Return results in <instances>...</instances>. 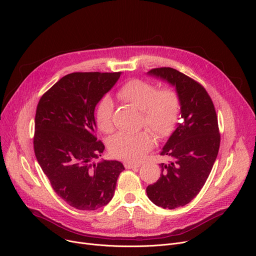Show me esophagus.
Segmentation results:
<instances>
[{"instance_id":"obj_1","label":"esophagus","mask_w":256,"mask_h":256,"mask_svg":"<svg viewBox=\"0 0 256 256\" xmlns=\"http://www.w3.org/2000/svg\"><path fill=\"white\" fill-rule=\"evenodd\" d=\"M124 165V168H126V169H135V168L140 167V164H136V163H128V162H126Z\"/></svg>"}]
</instances>
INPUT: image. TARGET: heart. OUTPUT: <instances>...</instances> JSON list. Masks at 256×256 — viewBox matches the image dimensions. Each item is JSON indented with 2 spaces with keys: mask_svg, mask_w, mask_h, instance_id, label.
Masks as SVG:
<instances>
[{
  "mask_svg": "<svg viewBox=\"0 0 256 256\" xmlns=\"http://www.w3.org/2000/svg\"><path fill=\"white\" fill-rule=\"evenodd\" d=\"M116 96L141 111L140 124L148 128L158 139L169 137L176 128L182 112V100L176 89L158 87L144 80L134 78L121 86ZM114 104L110 96H102L96 110V121L98 128L109 134L113 132ZM152 146L150 132L142 130L138 134L118 132L109 139L108 148L116 158L137 162Z\"/></svg>",
  "mask_w": 256,
  "mask_h": 256,
  "instance_id": "obj_1",
  "label": "heart"
}]
</instances>
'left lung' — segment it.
Returning a JSON list of instances; mask_svg holds the SVG:
<instances>
[{
    "label": "left lung",
    "mask_w": 256,
    "mask_h": 256,
    "mask_svg": "<svg viewBox=\"0 0 256 256\" xmlns=\"http://www.w3.org/2000/svg\"><path fill=\"white\" fill-rule=\"evenodd\" d=\"M176 86L182 100V117L160 156L170 158L162 163L160 178L146 188L152 202L173 210L191 202L204 186L220 147V130L214 106L206 88L194 78L171 67L148 72Z\"/></svg>",
    "instance_id": "left-lung-1"
}]
</instances>
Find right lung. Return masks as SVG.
<instances>
[{"label":"right lung","instance_id":"right-lung-1","mask_svg":"<svg viewBox=\"0 0 256 256\" xmlns=\"http://www.w3.org/2000/svg\"><path fill=\"white\" fill-rule=\"evenodd\" d=\"M121 72H72L40 98L35 115L34 152L56 194L80 210H96L113 198L118 160H93L104 145L96 137L94 109Z\"/></svg>","mask_w":256,"mask_h":256}]
</instances>
